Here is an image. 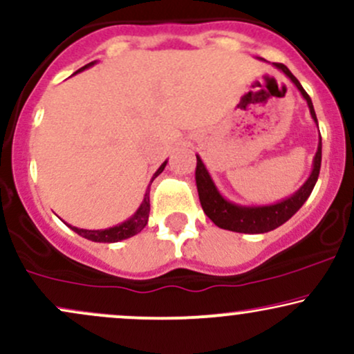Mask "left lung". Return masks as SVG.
<instances>
[{"label":"left lung","mask_w":354,"mask_h":354,"mask_svg":"<svg viewBox=\"0 0 354 354\" xmlns=\"http://www.w3.org/2000/svg\"><path fill=\"white\" fill-rule=\"evenodd\" d=\"M265 61L263 58H258ZM276 70H279L286 75V78H290L291 83L298 88V91L301 93L303 100L306 101L308 108H310V115L318 126V120H316L315 108H313L311 98L308 96V93L304 91L301 83L295 78V75L288 70L286 66L281 63H273ZM196 186H198V194H200V201L203 206V211L206 213L211 221L218 226V228L236 231V233H250V234H259V233H268V231H273L281 226L283 223H286L293 214L304 205V201L310 198L313 188H315L316 181L319 176V168H321V136L318 141V149H316L315 158H313V168L308 180L295 191L291 196L284 198L271 205H238L226 200L221 194V191L218 189V186L214 185L213 178L206 168V165L203 163L200 154H196Z\"/></svg>","instance_id":"8db88e82"}]
</instances>
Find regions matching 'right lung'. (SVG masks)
Wrapping results in <instances>:
<instances>
[{
    "instance_id": "right-lung-1",
    "label": "right lung",
    "mask_w": 354,
    "mask_h": 354,
    "mask_svg": "<svg viewBox=\"0 0 354 354\" xmlns=\"http://www.w3.org/2000/svg\"><path fill=\"white\" fill-rule=\"evenodd\" d=\"M93 64H96V61H91V63H88L86 66H83L81 70H78L76 73L88 70V68H91ZM76 73H75V75H76ZM166 163H168V160H166L165 163L156 169V173L153 174V178H151V181H149L148 189H146L140 208L135 211V214H131V216L126 219V221L120 223V225H116V226H111V228H106V230H84V228H76V226H70V225H68V226H70V228L75 231V233H78L80 236L86 238V239H89V241H95V243H118V241H121V239L135 236V234L140 233V231L143 230L146 225H148L149 186H151L153 180L158 176V174L163 173Z\"/></svg>"
}]
</instances>
